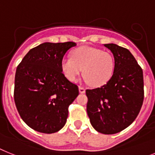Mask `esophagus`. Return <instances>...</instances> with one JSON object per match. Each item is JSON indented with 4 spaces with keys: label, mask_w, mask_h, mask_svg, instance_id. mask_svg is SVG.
I'll return each mask as SVG.
<instances>
[{
    "label": "esophagus",
    "mask_w": 155,
    "mask_h": 155,
    "mask_svg": "<svg viewBox=\"0 0 155 155\" xmlns=\"http://www.w3.org/2000/svg\"><path fill=\"white\" fill-rule=\"evenodd\" d=\"M79 91H80V93L84 94L85 93V88L83 87H79Z\"/></svg>",
    "instance_id": "obj_1"
}]
</instances>
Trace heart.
Returning <instances> with one entry per match:
<instances>
[{
	"mask_svg": "<svg viewBox=\"0 0 155 155\" xmlns=\"http://www.w3.org/2000/svg\"><path fill=\"white\" fill-rule=\"evenodd\" d=\"M63 74L71 82H75L82 72L92 87H102L111 79L115 62L110 53L90 46H80L71 52V58H64L61 62Z\"/></svg>",
	"mask_w": 155,
	"mask_h": 155,
	"instance_id": "heart-1",
	"label": "heart"
}]
</instances>
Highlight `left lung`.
<instances>
[{"label": "left lung", "mask_w": 155, "mask_h": 155, "mask_svg": "<svg viewBox=\"0 0 155 155\" xmlns=\"http://www.w3.org/2000/svg\"><path fill=\"white\" fill-rule=\"evenodd\" d=\"M114 57V74L101 87L86 90L87 112L93 128L102 134L121 132L136 120L144 97L141 67L128 49L105 44Z\"/></svg>", "instance_id": "left-lung-1"}]
</instances>
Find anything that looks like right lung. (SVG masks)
I'll list each match as a JSON object with an SVG mask.
<instances>
[{
  "mask_svg": "<svg viewBox=\"0 0 155 155\" xmlns=\"http://www.w3.org/2000/svg\"><path fill=\"white\" fill-rule=\"evenodd\" d=\"M76 43L44 42L31 49L15 71L14 100L19 115L32 129L58 132L67 121L68 106L79 95L77 85L62 72L61 62Z\"/></svg>",
  "mask_w": 155,
  "mask_h": 155,
  "instance_id": "obj_1",
  "label": "right lung"
}]
</instances>
